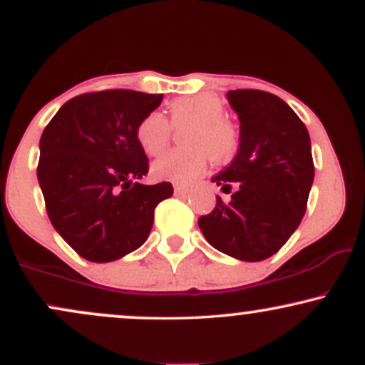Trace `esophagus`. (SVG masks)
Masks as SVG:
<instances>
[{
	"label": "esophagus",
	"instance_id": "obj_1",
	"mask_svg": "<svg viewBox=\"0 0 365 365\" xmlns=\"http://www.w3.org/2000/svg\"><path fill=\"white\" fill-rule=\"evenodd\" d=\"M175 194L177 195H185V194H188V190H190V188L188 187H182V185H175Z\"/></svg>",
	"mask_w": 365,
	"mask_h": 365
}]
</instances>
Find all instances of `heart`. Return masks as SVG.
I'll return each instance as SVG.
<instances>
[{
  "label": "heart",
  "mask_w": 365,
  "mask_h": 365,
  "mask_svg": "<svg viewBox=\"0 0 365 365\" xmlns=\"http://www.w3.org/2000/svg\"><path fill=\"white\" fill-rule=\"evenodd\" d=\"M170 123L161 113H149L137 125L135 137L144 153L156 156L168 145L173 128L188 125L182 135L187 148L163 154L153 165V177L161 182L188 185L206 171L209 156L228 163L240 145V130L225 116L223 99L215 94H194L175 99L168 106Z\"/></svg>",
  "instance_id": "obj_1"
}]
</instances>
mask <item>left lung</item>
<instances>
[{"instance_id": "left-lung-1", "label": "left lung", "mask_w": 365, "mask_h": 365, "mask_svg": "<svg viewBox=\"0 0 365 365\" xmlns=\"http://www.w3.org/2000/svg\"><path fill=\"white\" fill-rule=\"evenodd\" d=\"M240 120V145L230 166L212 177L232 199L199 217L215 249L247 262L278 252L299 228L314 182L311 137L283 99L255 89L230 91Z\"/></svg>"}]
</instances>
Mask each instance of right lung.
Listing matches in <instances>:
<instances>
[{
	"label": "right lung",
	"instance_id": "obj_1",
	"mask_svg": "<svg viewBox=\"0 0 365 365\" xmlns=\"http://www.w3.org/2000/svg\"><path fill=\"white\" fill-rule=\"evenodd\" d=\"M163 94L128 89L70 99L41 135L37 180L63 240L92 262H111L148 240L154 209L173 195L170 182L142 185L149 159L135 130Z\"/></svg>",
	"mask_w": 365,
	"mask_h": 365
}]
</instances>
